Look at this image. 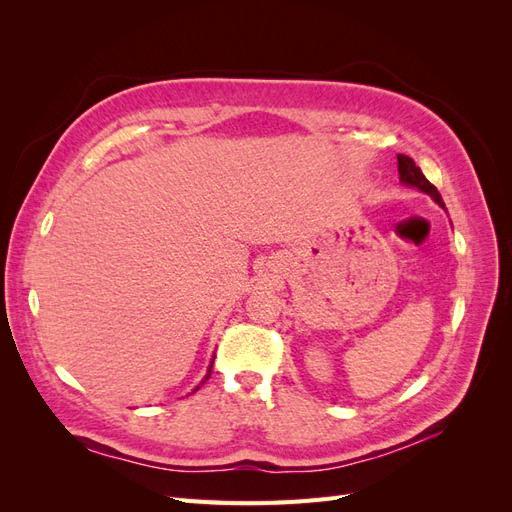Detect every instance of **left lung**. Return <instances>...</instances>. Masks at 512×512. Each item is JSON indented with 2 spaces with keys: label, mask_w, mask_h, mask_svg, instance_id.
Segmentation results:
<instances>
[{
  "label": "left lung",
  "mask_w": 512,
  "mask_h": 512,
  "mask_svg": "<svg viewBox=\"0 0 512 512\" xmlns=\"http://www.w3.org/2000/svg\"><path fill=\"white\" fill-rule=\"evenodd\" d=\"M397 170H399V181H401V183L410 185V188L421 190V192H425V194H429L433 200H436V203H438L440 207H444V200H442L440 192L436 190V185H431V183L427 181V177L421 173V168H418V166L414 164L412 158L401 156V153H399V156H397Z\"/></svg>",
  "instance_id": "left-lung-1"
}]
</instances>
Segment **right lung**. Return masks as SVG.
<instances>
[{
	"mask_svg": "<svg viewBox=\"0 0 512 512\" xmlns=\"http://www.w3.org/2000/svg\"><path fill=\"white\" fill-rule=\"evenodd\" d=\"M213 359H215V356H213ZM211 367H213V361L209 363V369H207V376L203 378V382H205V380H209V376H211ZM203 382H200V384H203ZM196 389H198V386H196Z\"/></svg>",
	"mask_w": 512,
	"mask_h": 512,
	"instance_id": "obj_1",
	"label": "right lung"
}]
</instances>
